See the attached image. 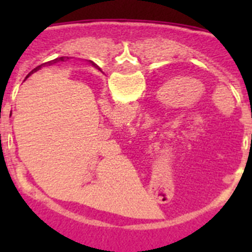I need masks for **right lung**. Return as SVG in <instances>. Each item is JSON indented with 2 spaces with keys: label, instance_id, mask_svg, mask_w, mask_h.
<instances>
[{
  "label": "right lung",
  "instance_id": "1",
  "mask_svg": "<svg viewBox=\"0 0 252 252\" xmlns=\"http://www.w3.org/2000/svg\"><path fill=\"white\" fill-rule=\"evenodd\" d=\"M69 58L68 57H60V58H57V59H54V60H50V62H46V63H44V64H41V65H39V66H36V68L34 69V70H32V72H31V74H32V73H35V72H37V70H39V69H41V66L43 65H46V64H51V63H58V62H65V60H68ZM90 63L92 64L93 66H95V68H98V66H97V64H94L93 63V62H91L90 60ZM30 75V74H29ZM28 75V77H29Z\"/></svg>",
  "mask_w": 252,
  "mask_h": 252
}]
</instances>
